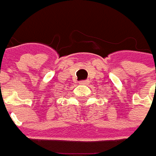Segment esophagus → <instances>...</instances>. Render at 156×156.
<instances>
[{
  "mask_svg": "<svg viewBox=\"0 0 156 156\" xmlns=\"http://www.w3.org/2000/svg\"><path fill=\"white\" fill-rule=\"evenodd\" d=\"M88 81L87 80H83V81H80L79 82V85H87Z\"/></svg>",
  "mask_w": 156,
  "mask_h": 156,
  "instance_id": "34e87169",
  "label": "esophagus"
}]
</instances>
